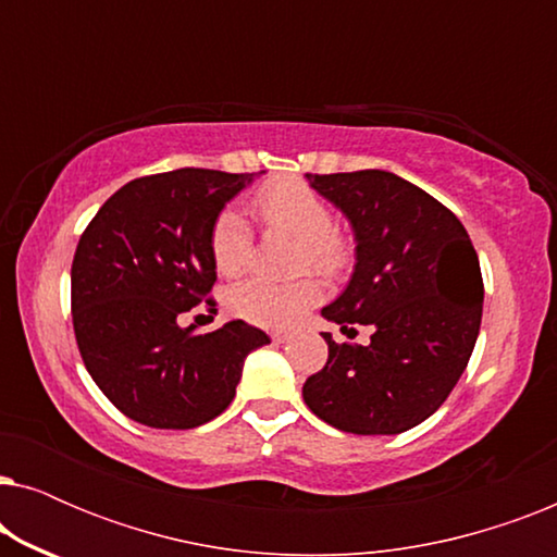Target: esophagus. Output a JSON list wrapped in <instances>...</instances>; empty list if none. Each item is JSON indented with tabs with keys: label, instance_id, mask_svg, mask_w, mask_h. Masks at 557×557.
Masks as SVG:
<instances>
[{
	"label": "esophagus",
	"instance_id": "1",
	"mask_svg": "<svg viewBox=\"0 0 557 557\" xmlns=\"http://www.w3.org/2000/svg\"><path fill=\"white\" fill-rule=\"evenodd\" d=\"M271 339H273V345H284V342L292 339V334H288V332H273Z\"/></svg>",
	"mask_w": 557,
	"mask_h": 557
}]
</instances>
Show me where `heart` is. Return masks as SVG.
Here are the masks:
<instances>
[{
	"instance_id": "obj_1",
	"label": "heart",
	"mask_w": 557,
	"mask_h": 557,
	"mask_svg": "<svg viewBox=\"0 0 557 557\" xmlns=\"http://www.w3.org/2000/svg\"><path fill=\"white\" fill-rule=\"evenodd\" d=\"M253 210L265 227L299 238V269L337 276L349 261V243L332 225L330 205L317 189L296 180H281L261 187L253 197ZM253 238L235 210H223L210 231V256L220 276L235 278L248 269ZM319 299V286L311 278L292 284L246 281L227 292V311L243 322L263 330H286Z\"/></svg>"
}]
</instances>
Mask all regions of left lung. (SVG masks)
Masks as SVG:
<instances>
[{
  "instance_id": "left-lung-1",
  "label": "left lung",
  "mask_w": 557,
  "mask_h": 557,
  "mask_svg": "<svg viewBox=\"0 0 557 557\" xmlns=\"http://www.w3.org/2000/svg\"><path fill=\"white\" fill-rule=\"evenodd\" d=\"M311 189L349 220L355 271L322 317L370 345H330L304 383V403L334 429L393 436L436 413L474 352L484 284L459 218L421 187L383 170L307 174Z\"/></svg>"
}]
</instances>
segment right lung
Wrapping results in <instances>:
<instances>
[{
	"mask_svg": "<svg viewBox=\"0 0 557 557\" xmlns=\"http://www.w3.org/2000/svg\"><path fill=\"white\" fill-rule=\"evenodd\" d=\"M250 182L253 174L195 166L132 180L81 235L75 342L101 393L136 423L185 431L218 418L246 357L271 342L240 319L208 334L177 322L215 284L212 223ZM205 304L215 314V301Z\"/></svg>",
	"mask_w": 557,
	"mask_h": 557,
	"instance_id": "1",
	"label": "right lung"
}]
</instances>
